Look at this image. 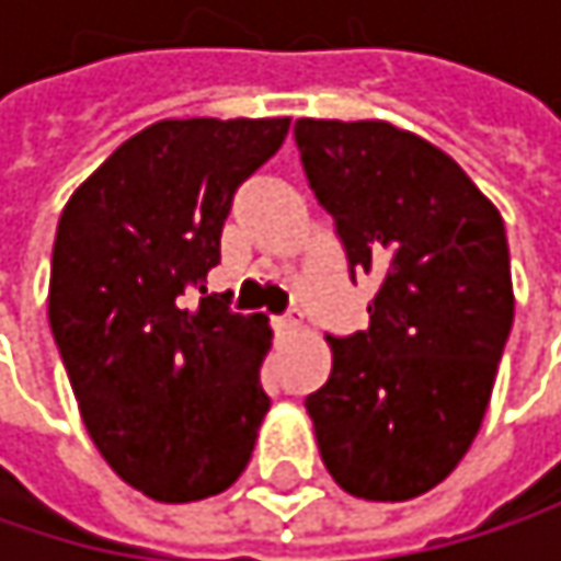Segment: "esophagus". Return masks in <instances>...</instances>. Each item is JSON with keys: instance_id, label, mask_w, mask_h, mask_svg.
I'll return each instance as SVG.
<instances>
[{"instance_id": "34e87169", "label": "esophagus", "mask_w": 561, "mask_h": 561, "mask_svg": "<svg viewBox=\"0 0 561 561\" xmlns=\"http://www.w3.org/2000/svg\"><path fill=\"white\" fill-rule=\"evenodd\" d=\"M273 324H276V334H295L301 328V318L295 311H288V314H279Z\"/></svg>"}]
</instances>
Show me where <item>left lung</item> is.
Listing matches in <instances>:
<instances>
[{"label": "left lung", "instance_id": "1", "mask_svg": "<svg viewBox=\"0 0 561 561\" xmlns=\"http://www.w3.org/2000/svg\"><path fill=\"white\" fill-rule=\"evenodd\" d=\"M295 142L351 276L377 273L370 324L331 341L305 399L331 478L364 501L442 484L488 412L513 324L501 210L465 169L380 119H298Z\"/></svg>", "mask_w": 561, "mask_h": 561}]
</instances>
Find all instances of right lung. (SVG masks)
Returning <instances> with one entry per match:
<instances>
[{"mask_svg":"<svg viewBox=\"0 0 561 561\" xmlns=\"http://www.w3.org/2000/svg\"><path fill=\"white\" fill-rule=\"evenodd\" d=\"M279 119H162L126 139L67 201L48 321L106 465L159 504L227 491L270 412L266 314L183 298L220 263L237 187L288 133Z\"/></svg>","mask_w":561,"mask_h":561,"instance_id":"obj_1","label":"right lung"}]
</instances>
